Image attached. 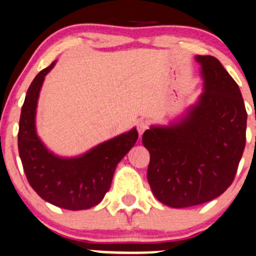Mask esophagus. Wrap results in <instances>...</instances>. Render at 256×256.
I'll use <instances>...</instances> for the list:
<instances>
[{
    "label": "esophagus",
    "instance_id": "obj_1",
    "mask_svg": "<svg viewBox=\"0 0 256 256\" xmlns=\"http://www.w3.org/2000/svg\"><path fill=\"white\" fill-rule=\"evenodd\" d=\"M147 128H148V124L147 122H144V120H141V122L137 124V131H138L140 136H142L143 132H144Z\"/></svg>",
    "mask_w": 256,
    "mask_h": 256
}]
</instances>
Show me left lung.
Here are the masks:
<instances>
[{"label":"left lung","instance_id":"8db88e82","mask_svg":"<svg viewBox=\"0 0 256 256\" xmlns=\"http://www.w3.org/2000/svg\"><path fill=\"white\" fill-rule=\"evenodd\" d=\"M203 92L169 125L150 126L142 143L150 154L147 178L154 196L188 208L221 196L234 178L246 147V110L240 90L212 56H196Z\"/></svg>","mask_w":256,"mask_h":256}]
</instances>
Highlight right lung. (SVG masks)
Instances as JSON below:
<instances>
[{
  "label": "right lung",
  "mask_w": 256,
  "mask_h": 256,
  "mask_svg": "<svg viewBox=\"0 0 256 256\" xmlns=\"http://www.w3.org/2000/svg\"><path fill=\"white\" fill-rule=\"evenodd\" d=\"M54 64L41 70L26 92L19 120V156L30 186L44 200L62 209H90L104 198L116 165L134 147L138 132L134 128L72 158L50 152L36 132V108L44 76Z\"/></svg>",
  "instance_id": "obj_1"
}]
</instances>
